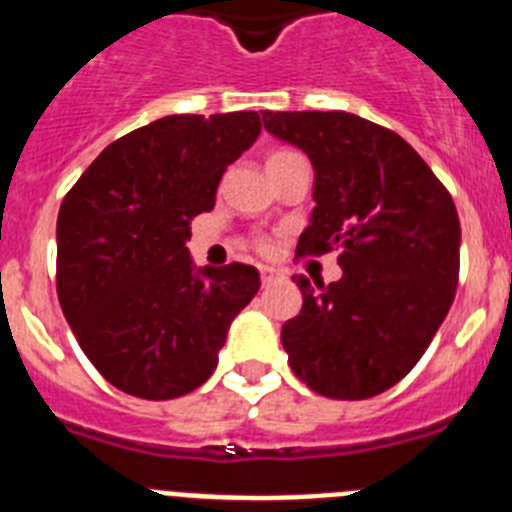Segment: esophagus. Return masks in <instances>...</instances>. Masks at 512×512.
Segmentation results:
<instances>
[{
  "instance_id": "obj_1",
  "label": "esophagus",
  "mask_w": 512,
  "mask_h": 512,
  "mask_svg": "<svg viewBox=\"0 0 512 512\" xmlns=\"http://www.w3.org/2000/svg\"><path fill=\"white\" fill-rule=\"evenodd\" d=\"M261 282L264 284H271V282H277V279L284 277V271L274 269V266H261Z\"/></svg>"
}]
</instances>
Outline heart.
<instances>
[{
  "label": "heart",
  "mask_w": 512,
  "mask_h": 512,
  "mask_svg": "<svg viewBox=\"0 0 512 512\" xmlns=\"http://www.w3.org/2000/svg\"><path fill=\"white\" fill-rule=\"evenodd\" d=\"M287 153H292V151H274L269 158H266V164H274V161H279V158L287 156ZM259 248H266L264 238H259Z\"/></svg>",
  "instance_id": "1"
}]
</instances>
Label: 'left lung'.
<instances>
[{
    "mask_svg": "<svg viewBox=\"0 0 512 512\" xmlns=\"http://www.w3.org/2000/svg\"><path fill=\"white\" fill-rule=\"evenodd\" d=\"M315 169L297 256L338 248L343 277H292L302 310L282 325L297 379L333 400L390 390L431 346L459 282V215L408 140L351 112H261Z\"/></svg>",
    "mask_w": 512,
    "mask_h": 512,
    "instance_id": "left-lung-1",
    "label": "left lung"
}]
</instances>
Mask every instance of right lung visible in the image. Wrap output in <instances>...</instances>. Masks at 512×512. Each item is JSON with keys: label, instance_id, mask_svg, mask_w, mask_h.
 <instances>
[{"label": "right lung", "instance_id": "add662e5", "mask_svg": "<svg viewBox=\"0 0 512 512\" xmlns=\"http://www.w3.org/2000/svg\"><path fill=\"white\" fill-rule=\"evenodd\" d=\"M261 133L259 112L169 115L92 161L58 212L56 289L87 359L143 400L197 390L233 318L259 292L246 264L194 269L189 220Z\"/></svg>", "mask_w": 512, "mask_h": 512}]
</instances>
